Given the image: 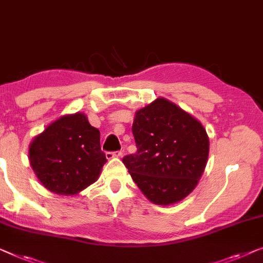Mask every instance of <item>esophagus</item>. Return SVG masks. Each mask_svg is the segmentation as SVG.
Returning <instances> with one entry per match:
<instances>
[{
  "instance_id": "1",
  "label": "esophagus",
  "mask_w": 263,
  "mask_h": 263,
  "mask_svg": "<svg viewBox=\"0 0 263 263\" xmlns=\"http://www.w3.org/2000/svg\"><path fill=\"white\" fill-rule=\"evenodd\" d=\"M121 155H122V152H108V153L105 154V157L108 160H111L115 158H120Z\"/></svg>"
}]
</instances>
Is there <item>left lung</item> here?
Wrapping results in <instances>:
<instances>
[{"label": "left lung", "instance_id": "1", "mask_svg": "<svg viewBox=\"0 0 263 263\" xmlns=\"http://www.w3.org/2000/svg\"><path fill=\"white\" fill-rule=\"evenodd\" d=\"M136 151L124 166L146 198L173 205L187 197L204 173L209 136L196 117L163 97L139 109L133 122Z\"/></svg>", "mask_w": 263, "mask_h": 263}]
</instances>
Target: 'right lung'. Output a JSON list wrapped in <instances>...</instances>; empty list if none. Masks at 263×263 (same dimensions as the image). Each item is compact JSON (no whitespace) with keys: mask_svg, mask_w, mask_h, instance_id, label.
I'll return each instance as SVG.
<instances>
[{"mask_svg":"<svg viewBox=\"0 0 263 263\" xmlns=\"http://www.w3.org/2000/svg\"><path fill=\"white\" fill-rule=\"evenodd\" d=\"M101 134L83 112L49 123L29 143L30 166L41 184L59 196H77L93 184L106 162Z\"/></svg>","mask_w":263,"mask_h":263,"instance_id":"right-lung-1","label":"right lung"}]
</instances>
